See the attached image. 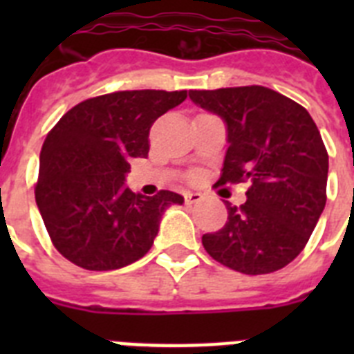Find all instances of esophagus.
<instances>
[{"mask_svg":"<svg viewBox=\"0 0 354 354\" xmlns=\"http://www.w3.org/2000/svg\"><path fill=\"white\" fill-rule=\"evenodd\" d=\"M184 200H186L187 205L198 204L200 200H202V195H200V193H196V192H186V193H184Z\"/></svg>","mask_w":354,"mask_h":354,"instance_id":"1","label":"esophagus"}]
</instances>
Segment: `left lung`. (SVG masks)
I'll use <instances>...</instances> for the list:
<instances>
[{
    "mask_svg": "<svg viewBox=\"0 0 354 354\" xmlns=\"http://www.w3.org/2000/svg\"><path fill=\"white\" fill-rule=\"evenodd\" d=\"M189 99L227 126L218 184L250 180L241 207L204 234L214 261L245 274L282 270L298 257L326 205L328 152L303 106L266 86L192 90Z\"/></svg>",
    "mask_w": 354,
    "mask_h": 354,
    "instance_id": "8db88e82",
    "label": "left lung"
}]
</instances>
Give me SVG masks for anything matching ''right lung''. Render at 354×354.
I'll return each instance as SVG.
<instances>
[{
  "label": "right lung",
  "mask_w": 354,
  "mask_h": 354,
  "mask_svg": "<svg viewBox=\"0 0 354 354\" xmlns=\"http://www.w3.org/2000/svg\"><path fill=\"white\" fill-rule=\"evenodd\" d=\"M187 92L133 90L80 102L60 118L40 150L35 200L58 252L90 271L120 270L142 259L159 232L174 192L156 196L126 186L131 159L149 156L156 118Z\"/></svg>",
  "instance_id": "obj_1"
}]
</instances>
